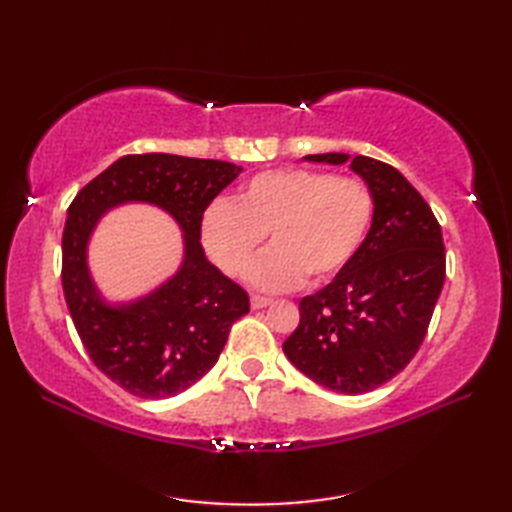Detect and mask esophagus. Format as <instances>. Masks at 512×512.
<instances>
[{
    "instance_id": "1",
    "label": "esophagus",
    "mask_w": 512,
    "mask_h": 512,
    "mask_svg": "<svg viewBox=\"0 0 512 512\" xmlns=\"http://www.w3.org/2000/svg\"><path fill=\"white\" fill-rule=\"evenodd\" d=\"M270 303H273V299H268V297H259V295L250 297V308L253 310H262V308L270 306Z\"/></svg>"
}]
</instances>
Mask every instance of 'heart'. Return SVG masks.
<instances>
[{
  "mask_svg": "<svg viewBox=\"0 0 512 512\" xmlns=\"http://www.w3.org/2000/svg\"><path fill=\"white\" fill-rule=\"evenodd\" d=\"M374 193L361 180L328 171L286 169L250 178L235 202L215 200L202 217L206 253L231 277H244L270 233L273 250L250 279L286 290L339 275L363 248L374 224Z\"/></svg>",
  "mask_w": 512,
  "mask_h": 512,
  "instance_id": "obj_1",
  "label": "heart"
}]
</instances>
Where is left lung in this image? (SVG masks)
<instances>
[{
	"label": "left lung",
	"mask_w": 512,
	"mask_h": 512,
	"mask_svg": "<svg viewBox=\"0 0 512 512\" xmlns=\"http://www.w3.org/2000/svg\"><path fill=\"white\" fill-rule=\"evenodd\" d=\"M303 160L350 162L374 193L376 215L352 262L301 299L284 354L317 385L367 394L402 372L424 341L447 268L442 231L422 195L387 162L347 154Z\"/></svg>",
	"instance_id": "8db88e82"
}]
</instances>
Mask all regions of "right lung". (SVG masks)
<instances>
[{
  "instance_id": "add662e5",
  "label": "right lung",
  "mask_w": 512,
  "mask_h": 512,
  "mask_svg": "<svg viewBox=\"0 0 512 512\" xmlns=\"http://www.w3.org/2000/svg\"><path fill=\"white\" fill-rule=\"evenodd\" d=\"M242 167L173 154L123 156L76 193L63 228V295L94 365L140 398L189 389L220 358L231 325L250 308L200 244L202 215ZM123 203H151L183 231L185 253L167 282L132 302H107L95 288L87 248L93 228Z\"/></svg>"
}]
</instances>
